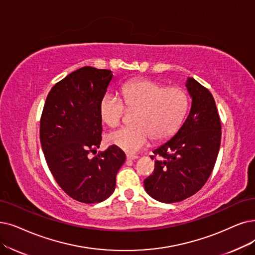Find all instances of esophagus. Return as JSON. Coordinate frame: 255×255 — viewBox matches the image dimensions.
<instances>
[{
	"instance_id": "34e87169",
	"label": "esophagus",
	"mask_w": 255,
	"mask_h": 255,
	"mask_svg": "<svg viewBox=\"0 0 255 255\" xmlns=\"http://www.w3.org/2000/svg\"><path fill=\"white\" fill-rule=\"evenodd\" d=\"M127 158H128V160H136L138 158V156L131 155V154H127Z\"/></svg>"
}]
</instances>
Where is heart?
I'll list each match as a JSON object with an SVG mask.
<instances>
[{
  "label": "heart",
  "instance_id": "obj_1",
  "mask_svg": "<svg viewBox=\"0 0 255 255\" xmlns=\"http://www.w3.org/2000/svg\"><path fill=\"white\" fill-rule=\"evenodd\" d=\"M124 103L136 109L134 126L122 127L107 136L111 145L135 152L144 147L152 138L163 141L170 138L181 127L188 109V96L184 90L164 86L149 79H137L120 89ZM122 100L106 93L99 103L100 117L105 124L115 127L125 114Z\"/></svg>",
  "mask_w": 255,
  "mask_h": 255
}]
</instances>
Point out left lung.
Masks as SVG:
<instances>
[{
  "label": "left lung",
  "mask_w": 255,
  "mask_h": 255,
  "mask_svg": "<svg viewBox=\"0 0 255 255\" xmlns=\"http://www.w3.org/2000/svg\"><path fill=\"white\" fill-rule=\"evenodd\" d=\"M185 87L191 98L189 113L172 137L152 150L159 159L152 175L144 180L147 195L162 203L180 202L199 191L220 150L221 121L215 99L191 77Z\"/></svg>",
  "instance_id": "8db88e82"
}]
</instances>
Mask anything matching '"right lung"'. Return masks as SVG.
<instances>
[{
    "instance_id": "add662e5",
    "label": "right lung",
    "mask_w": 255,
    "mask_h": 255,
    "mask_svg": "<svg viewBox=\"0 0 255 255\" xmlns=\"http://www.w3.org/2000/svg\"><path fill=\"white\" fill-rule=\"evenodd\" d=\"M113 78L105 69L74 71L51 89L40 118V144L51 174L68 196L87 204L114 192L126 161L125 151L113 145L89 158L100 145L99 103Z\"/></svg>"
}]
</instances>
